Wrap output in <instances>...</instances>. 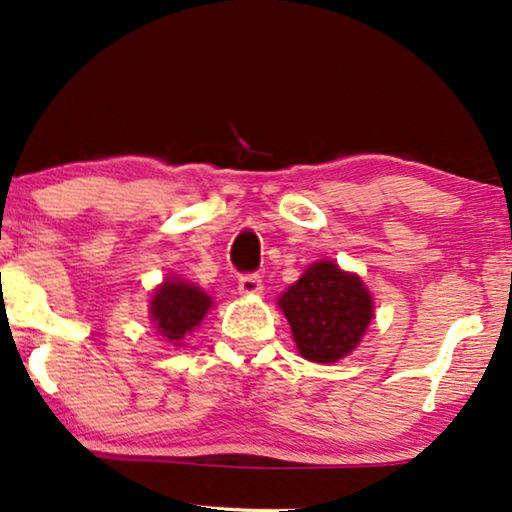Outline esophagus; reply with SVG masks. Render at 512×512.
I'll list each match as a JSON object with an SVG mask.
<instances>
[{"label":"esophagus","instance_id":"obj_1","mask_svg":"<svg viewBox=\"0 0 512 512\" xmlns=\"http://www.w3.org/2000/svg\"><path fill=\"white\" fill-rule=\"evenodd\" d=\"M262 278H259L257 273H243L239 278V291L243 296H255V294H262Z\"/></svg>","mask_w":512,"mask_h":512}]
</instances>
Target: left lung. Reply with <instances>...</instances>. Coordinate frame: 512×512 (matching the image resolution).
Returning <instances> with one entry per match:
<instances>
[{"label":"left lung","instance_id":"obj_1","mask_svg":"<svg viewBox=\"0 0 512 512\" xmlns=\"http://www.w3.org/2000/svg\"><path fill=\"white\" fill-rule=\"evenodd\" d=\"M296 346L312 362H337L358 346L371 323L373 303L358 275L337 264H312L280 298Z\"/></svg>","mask_w":512,"mask_h":512}]
</instances>
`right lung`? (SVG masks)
Instances as JSON below:
<instances>
[{
  "mask_svg": "<svg viewBox=\"0 0 512 512\" xmlns=\"http://www.w3.org/2000/svg\"><path fill=\"white\" fill-rule=\"evenodd\" d=\"M212 307V298L198 287L180 280H168L154 291L152 321L168 342H180Z\"/></svg>",
  "mask_w": 512,
  "mask_h": 512,
  "instance_id": "1",
  "label": "right lung"
}]
</instances>
